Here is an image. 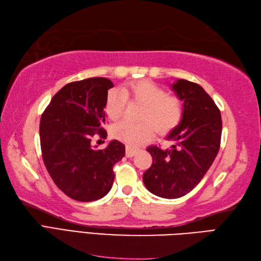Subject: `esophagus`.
<instances>
[{"instance_id":"obj_1","label":"esophagus","mask_w":261,"mask_h":261,"mask_svg":"<svg viewBox=\"0 0 261 261\" xmlns=\"http://www.w3.org/2000/svg\"><path fill=\"white\" fill-rule=\"evenodd\" d=\"M136 152H137L136 149L132 148L130 146H126V156H127V157L130 158V157H133V156H135Z\"/></svg>"}]
</instances>
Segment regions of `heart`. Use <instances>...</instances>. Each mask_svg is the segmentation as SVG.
<instances>
[{
    "mask_svg": "<svg viewBox=\"0 0 261 261\" xmlns=\"http://www.w3.org/2000/svg\"><path fill=\"white\" fill-rule=\"evenodd\" d=\"M127 99L143 105L139 113V120L143 123L120 122L113 127L112 135L132 147H138L150 141L155 130L161 135L168 134L179 125L184 116V104L179 97L168 95L164 87L154 82L142 80L128 83L119 91H111L107 94V117L112 120L122 117Z\"/></svg>",
    "mask_w": 261,
    "mask_h": 261,
    "instance_id": "heart-1",
    "label": "heart"
}]
</instances>
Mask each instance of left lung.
Returning a JSON list of instances; mask_svg holds the SVG:
<instances>
[{
    "label": "left lung",
    "mask_w": 261,
    "mask_h": 261,
    "mask_svg": "<svg viewBox=\"0 0 261 261\" xmlns=\"http://www.w3.org/2000/svg\"><path fill=\"white\" fill-rule=\"evenodd\" d=\"M184 104V116L167 139L168 149L150 146L151 166L143 181L151 194L174 199L185 196L198 185L218 154L221 115L212 97L196 83L177 80L171 85Z\"/></svg>",
    "instance_id": "8db88e82"
}]
</instances>
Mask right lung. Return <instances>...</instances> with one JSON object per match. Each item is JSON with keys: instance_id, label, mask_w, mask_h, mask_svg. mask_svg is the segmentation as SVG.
<instances>
[{"instance_id": "right-lung-1", "label": "right lung", "mask_w": 261, "mask_h": 261, "mask_svg": "<svg viewBox=\"0 0 261 261\" xmlns=\"http://www.w3.org/2000/svg\"><path fill=\"white\" fill-rule=\"evenodd\" d=\"M114 85L105 77L68 83L50 99L41 116L40 141L44 165L63 193L93 201L110 192L113 166L125 156V145L112 141L104 149L92 138H106L105 99Z\"/></svg>"}]
</instances>
